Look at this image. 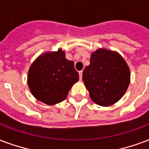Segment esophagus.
<instances>
[{
  "mask_svg": "<svg viewBox=\"0 0 149 149\" xmlns=\"http://www.w3.org/2000/svg\"><path fill=\"white\" fill-rule=\"evenodd\" d=\"M79 75H80V79L81 80L82 79V75H83V71H79Z\"/></svg>",
  "mask_w": 149,
  "mask_h": 149,
  "instance_id": "obj_1",
  "label": "esophagus"
}]
</instances>
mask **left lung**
Returning <instances> with one entry per match:
<instances>
[{
	"instance_id": "8db88e82",
	"label": "left lung",
	"mask_w": 149,
	"mask_h": 149,
	"mask_svg": "<svg viewBox=\"0 0 149 149\" xmlns=\"http://www.w3.org/2000/svg\"><path fill=\"white\" fill-rule=\"evenodd\" d=\"M82 78L91 100L98 105L109 107L125 94L130 71L118 53L99 49L91 54L90 65L84 70Z\"/></svg>"
}]
</instances>
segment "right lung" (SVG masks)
Returning <instances> with one entry per match:
<instances>
[{
  "instance_id": "1",
  "label": "right lung",
  "mask_w": 149,
  "mask_h": 149,
  "mask_svg": "<svg viewBox=\"0 0 149 149\" xmlns=\"http://www.w3.org/2000/svg\"><path fill=\"white\" fill-rule=\"evenodd\" d=\"M78 80L74 62L67 60L61 49L41 54L31 65L27 75L31 94L47 105L65 100L71 87Z\"/></svg>"
}]
</instances>
